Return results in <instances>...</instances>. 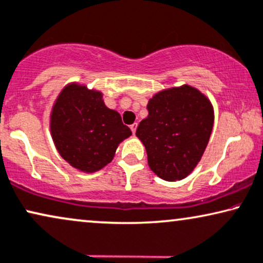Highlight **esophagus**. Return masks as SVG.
Wrapping results in <instances>:
<instances>
[{
    "instance_id": "esophagus-1",
    "label": "esophagus",
    "mask_w": 263,
    "mask_h": 263,
    "mask_svg": "<svg viewBox=\"0 0 263 263\" xmlns=\"http://www.w3.org/2000/svg\"><path fill=\"white\" fill-rule=\"evenodd\" d=\"M129 128H131V131H132V134H136V129H137V124H136V122H135V124H132L131 126H129Z\"/></svg>"
}]
</instances>
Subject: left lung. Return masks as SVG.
Masks as SVG:
<instances>
[{"mask_svg": "<svg viewBox=\"0 0 263 263\" xmlns=\"http://www.w3.org/2000/svg\"><path fill=\"white\" fill-rule=\"evenodd\" d=\"M148 116L136 136L144 144L148 165L168 182L183 179L204 154L214 126V108L189 85L164 89L149 99Z\"/></svg>", "mask_w": 263, "mask_h": 263, "instance_id": "left-lung-1", "label": "left lung"}]
</instances>
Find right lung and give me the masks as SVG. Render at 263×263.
I'll list each match as a JSON object with an SVG mask.
<instances>
[{"label":"right lung","mask_w":263,"mask_h":263,"mask_svg":"<svg viewBox=\"0 0 263 263\" xmlns=\"http://www.w3.org/2000/svg\"><path fill=\"white\" fill-rule=\"evenodd\" d=\"M49 127L62 158L84 172L104 167L118 145L132 135L120 114L105 107L101 92L78 84L65 86L59 93Z\"/></svg>","instance_id":"right-lung-1"}]
</instances>
